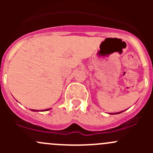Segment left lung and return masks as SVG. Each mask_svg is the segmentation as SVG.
Returning <instances> with one entry per match:
<instances>
[{
    "label": "left lung",
    "mask_w": 153,
    "mask_h": 153,
    "mask_svg": "<svg viewBox=\"0 0 153 153\" xmlns=\"http://www.w3.org/2000/svg\"><path fill=\"white\" fill-rule=\"evenodd\" d=\"M118 113H120V112H117V113H115V114H118Z\"/></svg>",
    "instance_id": "8db88e82"
}]
</instances>
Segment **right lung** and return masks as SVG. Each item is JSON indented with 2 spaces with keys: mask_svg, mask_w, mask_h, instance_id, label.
<instances>
[{
  "mask_svg": "<svg viewBox=\"0 0 153 153\" xmlns=\"http://www.w3.org/2000/svg\"><path fill=\"white\" fill-rule=\"evenodd\" d=\"M32 111H35V110H34V109H32ZM47 110H49V109H46V110H42V111H47Z\"/></svg>",
  "mask_w": 153,
  "mask_h": 153,
  "instance_id": "add662e5",
  "label": "right lung"
}]
</instances>
